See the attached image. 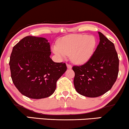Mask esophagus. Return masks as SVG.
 <instances>
[{
    "instance_id": "34e87169",
    "label": "esophagus",
    "mask_w": 129,
    "mask_h": 129,
    "mask_svg": "<svg viewBox=\"0 0 129 129\" xmlns=\"http://www.w3.org/2000/svg\"><path fill=\"white\" fill-rule=\"evenodd\" d=\"M67 67H68V69H72V65L70 64H67Z\"/></svg>"
}]
</instances>
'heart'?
<instances>
[{"label": "heart", "instance_id": "heart-1", "mask_svg": "<svg viewBox=\"0 0 129 129\" xmlns=\"http://www.w3.org/2000/svg\"><path fill=\"white\" fill-rule=\"evenodd\" d=\"M96 45V40L92 36L71 35L60 40L58 46L53 47V50L60 57L66 58L71 55L73 62L82 64L92 56Z\"/></svg>", "mask_w": 129, "mask_h": 129}]
</instances>
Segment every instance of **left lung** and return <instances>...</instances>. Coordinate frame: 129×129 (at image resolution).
<instances>
[{"instance_id": "1", "label": "left lung", "mask_w": 129, "mask_h": 129, "mask_svg": "<svg viewBox=\"0 0 129 129\" xmlns=\"http://www.w3.org/2000/svg\"><path fill=\"white\" fill-rule=\"evenodd\" d=\"M100 43L85 64L73 66L75 88L87 97H98L109 91L116 81L119 60L114 45L100 32Z\"/></svg>"}]
</instances>
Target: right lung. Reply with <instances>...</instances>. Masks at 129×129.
I'll return each instance as SVG.
<instances>
[{
  "instance_id": "add662e5",
  "label": "right lung",
  "mask_w": 129,
  "mask_h": 129,
  "mask_svg": "<svg viewBox=\"0 0 129 129\" xmlns=\"http://www.w3.org/2000/svg\"><path fill=\"white\" fill-rule=\"evenodd\" d=\"M50 43L42 37L26 36L13 47L10 57L11 78L22 94L33 99L54 92L56 82L67 70L65 63L50 57Z\"/></svg>"
}]
</instances>
